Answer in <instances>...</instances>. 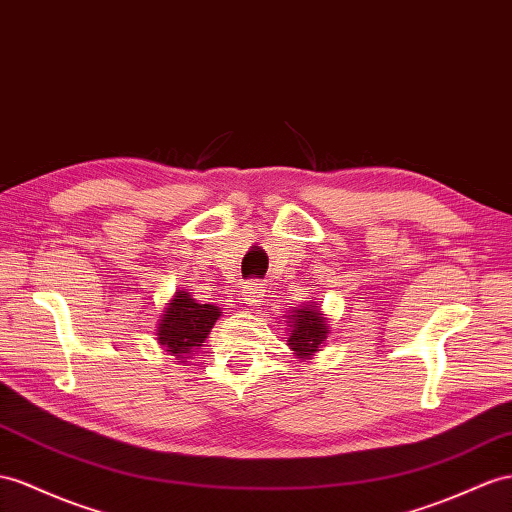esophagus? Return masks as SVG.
<instances>
[{
	"instance_id": "obj_1",
	"label": "esophagus",
	"mask_w": 512,
	"mask_h": 512,
	"mask_svg": "<svg viewBox=\"0 0 512 512\" xmlns=\"http://www.w3.org/2000/svg\"><path fill=\"white\" fill-rule=\"evenodd\" d=\"M266 290H264V283H259V281H248L246 285H244V300H246V305L248 307H253V309H257L261 303H264V294Z\"/></svg>"
}]
</instances>
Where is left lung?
<instances>
[{
  "label": "left lung",
  "instance_id": "1",
  "mask_svg": "<svg viewBox=\"0 0 512 512\" xmlns=\"http://www.w3.org/2000/svg\"><path fill=\"white\" fill-rule=\"evenodd\" d=\"M292 329L290 337H287V346H290L298 359H305L313 352H318L320 346L326 342V335H329V329H326V318L324 313H320L313 305L307 307H294L292 316Z\"/></svg>",
  "mask_w": 512,
  "mask_h": 512
}]
</instances>
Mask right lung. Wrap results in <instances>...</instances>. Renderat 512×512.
<instances>
[{"label":"right lung","instance_id":"1","mask_svg":"<svg viewBox=\"0 0 512 512\" xmlns=\"http://www.w3.org/2000/svg\"><path fill=\"white\" fill-rule=\"evenodd\" d=\"M220 318V309L214 305H199L188 292H177L170 300L164 318L157 326V342H160L170 355L183 359L194 348L203 346L205 337Z\"/></svg>","mask_w":512,"mask_h":512}]
</instances>
